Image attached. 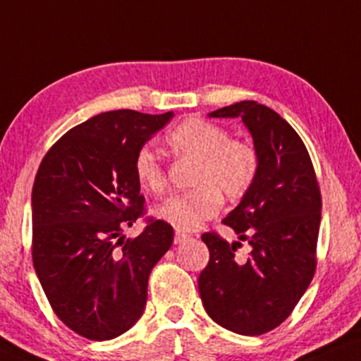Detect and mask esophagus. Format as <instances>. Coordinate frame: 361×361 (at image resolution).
I'll return each instance as SVG.
<instances>
[{
    "mask_svg": "<svg viewBox=\"0 0 361 361\" xmlns=\"http://www.w3.org/2000/svg\"><path fill=\"white\" fill-rule=\"evenodd\" d=\"M185 239H189V235H188V234L182 233V231H176V235H173V241H176V244L184 243Z\"/></svg>",
    "mask_w": 361,
    "mask_h": 361,
    "instance_id": "1",
    "label": "esophagus"
}]
</instances>
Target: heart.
Masks as SVG:
<instances>
[{"mask_svg":"<svg viewBox=\"0 0 361 361\" xmlns=\"http://www.w3.org/2000/svg\"><path fill=\"white\" fill-rule=\"evenodd\" d=\"M166 142L177 159L194 160L189 192L169 197L155 209L173 228L192 231L214 217L222 197L238 202L255 185L259 173V152L249 140L231 139L228 128L204 118H188L167 133ZM139 185L150 194H162L167 176L154 152L142 147L133 159Z\"/></svg>","mask_w":361,"mask_h":361,"instance_id":"heart-1","label":"heart"}]
</instances>
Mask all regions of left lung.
I'll use <instances>...</instances> for the list:
<instances>
[{"instance_id":"8db88e82","label":"left lung","mask_w":361,"mask_h":361,"mask_svg":"<svg viewBox=\"0 0 361 361\" xmlns=\"http://www.w3.org/2000/svg\"><path fill=\"white\" fill-rule=\"evenodd\" d=\"M209 117L241 118L261 164L255 185L222 219L239 241L202 234L209 262L199 276V293L217 324L257 336L291 314L313 279L322 192L301 137L269 106L244 100ZM241 240L250 244L247 255H237Z\"/></svg>"}]
</instances>
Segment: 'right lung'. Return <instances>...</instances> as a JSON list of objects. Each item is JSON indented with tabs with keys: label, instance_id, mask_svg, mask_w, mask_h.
<instances>
[{
	"label": "right lung",
	"instance_id": "1",
	"mask_svg": "<svg viewBox=\"0 0 361 361\" xmlns=\"http://www.w3.org/2000/svg\"><path fill=\"white\" fill-rule=\"evenodd\" d=\"M173 117L114 110L60 137L35 177L31 256L53 311L88 340L130 330L147 303L149 274L173 229L147 217L135 239L122 231L145 214L135 154Z\"/></svg>",
	"mask_w": 361,
	"mask_h": 361
}]
</instances>
